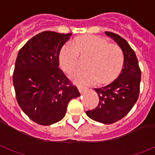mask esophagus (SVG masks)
Listing matches in <instances>:
<instances>
[{"label":"esophagus","instance_id":"obj_1","mask_svg":"<svg viewBox=\"0 0 155 155\" xmlns=\"http://www.w3.org/2000/svg\"><path fill=\"white\" fill-rule=\"evenodd\" d=\"M78 90L81 93H83L84 91H86L88 90L87 87H84V86H81V85H78Z\"/></svg>","mask_w":155,"mask_h":155}]
</instances>
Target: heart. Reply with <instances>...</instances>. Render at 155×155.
Wrapping results in <instances>:
<instances>
[{"label":"heart","instance_id":"heart-1","mask_svg":"<svg viewBox=\"0 0 155 155\" xmlns=\"http://www.w3.org/2000/svg\"><path fill=\"white\" fill-rule=\"evenodd\" d=\"M80 55L90 59L85 66L87 71H76L71 75V81L79 84L111 82L120 74L124 64L122 49L96 35L83 36L62 46L59 61L63 71L68 74L74 71Z\"/></svg>","mask_w":155,"mask_h":155}]
</instances>
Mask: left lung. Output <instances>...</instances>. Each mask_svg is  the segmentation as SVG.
Wrapping results in <instances>:
<instances>
[{
    "instance_id": "left-lung-1",
    "label": "left lung",
    "mask_w": 155,
    "mask_h": 155,
    "mask_svg": "<svg viewBox=\"0 0 155 155\" xmlns=\"http://www.w3.org/2000/svg\"><path fill=\"white\" fill-rule=\"evenodd\" d=\"M105 34L122 49L124 64L120 75L112 83L94 89L100 101L94 110L86 111V114L94 121L110 124L124 118L136 103L140 94L141 71L136 54L129 43L113 32L105 31Z\"/></svg>"
}]
</instances>
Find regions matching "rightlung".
Here are the masks:
<instances>
[{"instance_id":"1","label":"right lung","mask_w":155,"mask_h":155,"mask_svg":"<svg viewBox=\"0 0 155 155\" xmlns=\"http://www.w3.org/2000/svg\"><path fill=\"white\" fill-rule=\"evenodd\" d=\"M71 33L43 31L19 51L13 84L20 107L34 122L51 125L65 115L71 100L81 94L59 68V54Z\"/></svg>"}]
</instances>
